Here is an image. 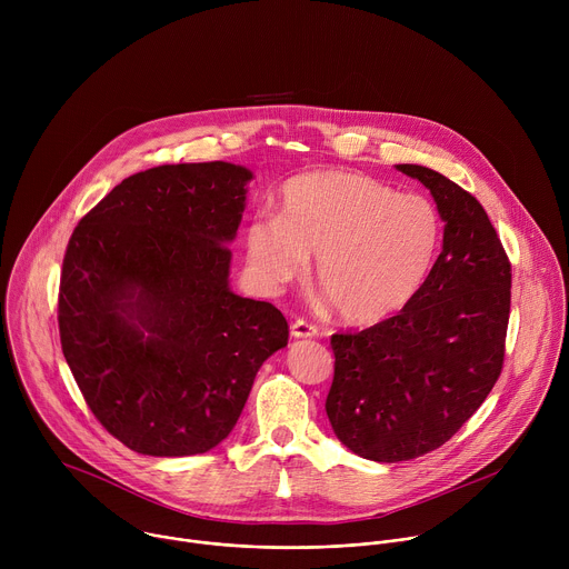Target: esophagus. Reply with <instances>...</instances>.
Instances as JSON below:
<instances>
[{"instance_id":"esophagus-1","label":"esophagus","mask_w":569,"mask_h":569,"mask_svg":"<svg viewBox=\"0 0 569 569\" xmlns=\"http://www.w3.org/2000/svg\"><path fill=\"white\" fill-rule=\"evenodd\" d=\"M290 336L297 338V340H306V338H315L317 336V327L310 321H303V319H297L292 327H290Z\"/></svg>"}]
</instances>
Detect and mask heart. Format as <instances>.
Listing matches in <instances>:
<instances>
[{
  "label": "heart",
  "instance_id": "heart-1",
  "mask_svg": "<svg viewBox=\"0 0 569 569\" xmlns=\"http://www.w3.org/2000/svg\"><path fill=\"white\" fill-rule=\"evenodd\" d=\"M441 242L437 207L415 193L351 171L321 169L290 178L279 216L246 227L254 279L270 292L303 277L349 323H376L408 306L428 281Z\"/></svg>",
  "mask_w": 569,
  "mask_h": 569
}]
</instances>
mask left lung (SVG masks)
Here are the masks:
<instances>
[{
  "label": "left lung",
  "instance_id": "obj_1",
  "mask_svg": "<svg viewBox=\"0 0 569 569\" xmlns=\"http://www.w3.org/2000/svg\"><path fill=\"white\" fill-rule=\"evenodd\" d=\"M435 198L443 246L398 315L331 338L327 415L358 457L396 463L443 446L493 389L505 360L511 263L483 207L446 176L396 164Z\"/></svg>",
  "mask_w": 569,
  "mask_h": 569
}]
</instances>
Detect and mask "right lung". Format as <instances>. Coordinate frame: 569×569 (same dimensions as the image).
<instances>
[{
	"mask_svg": "<svg viewBox=\"0 0 569 569\" xmlns=\"http://www.w3.org/2000/svg\"><path fill=\"white\" fill-rule=\"evenodd\" d=\"M254 173L229 161L126 178L73 229L58 327L101 426L150 457H189L233 430L261 365L288 345L268 301L229 288Z\"/></svg>",
	"mask_w": 569,
	"mask_h": 569,
	"instance_id": "add662e5",
	"label": "right lung"
}]
</instances>
